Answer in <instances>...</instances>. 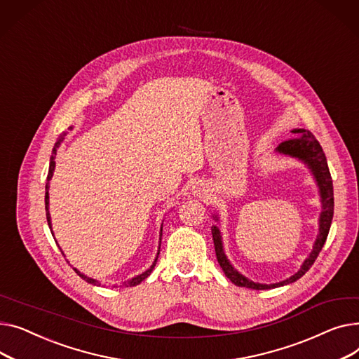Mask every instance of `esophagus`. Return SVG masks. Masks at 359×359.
<instances>
[{
    "instance_id": "esophagus-1",
    "label": "esophagus",
    "mask_w": 359,
    "mask_h": 359,
    "mask_svg": "<svg viewBox=\"0 0 359 359\" xmlns=\"http://www.w3.org/2000/svg\"><path fill=\"white\" fill-rule=\"evenodd\" d=\"M197 188V187H196ZM197 191H200V188H197Z\"/></svg>"
}]
</instances>
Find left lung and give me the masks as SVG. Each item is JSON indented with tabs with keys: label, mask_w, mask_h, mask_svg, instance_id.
<instances>
[{
	"label": "left lung",
	"mask_w": 359,
	"mask_h": 359,
	"mask_svg": "<svg viewBox=\"0 0 359 359\" xmlns=\"http://www.w3.org/2000/svg\"><path fill=\"white\" fill-rule=\"evenodd\" d=\"M291 132L294 135H297V136L280 143L278 147L276 149V152L280 154V155L290 156V158H294V159L303 162L310 170V172H311V175L316 181V185H318V188H319L322 212H320V216H319L318 238H316V241L313 243V249L309 254V257L304 259L300 269L296 273H294V276H291L287 280L280 281V283L261 284V283H255V281L246 278L243 273H241L233 265H231V262L227 259V257L224 254L220 229H219V226L215 224L212 227V235H213L217 261H219V264H220V266L224 272V276L238 287H246V288H252V290H268V288H277V287H283V285H287V284L297 281L311 268L316 258H318V255L320 254V250H322V248L326 242V238L329 235V229H330L332 219H333V205H334V203H333V184H332V177H330V172H329V166H327L325 152L322 149L320 143L316 140V137L309 130L294 129ZM213 219L216 222H219V215H215Z\"/></svg>",
	"instance_id": "left-lung-1"
}]
</instances>
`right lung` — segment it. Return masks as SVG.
Segmentation results:
<instances>
[{"label": "right lung", "instance_id": "right-lung-1", "mask_svg": "<svg viewBox=\"0 0 359 359\" xmlns=\"http://www.w3.org/2000/svg\"><path fill=\"white\" fill-rule=\"evenodd\" d=\"M72 128H69V130H71ZM65 136H67V133H62L60 136H59V139H57V142L55 143V146H53V151H52V156H50V163H49V172H48V182H46V194H45V208H46V219H48V224H49V229H50V231H52V235H53V230H52V220H50V213H49V181L52 180V177H53V172H55V158H56V152H57V147L60 146V143L63 142V139H65ZM163 224V223H162ZM161 239H162V226H161V231H159V248H158V254H156V257H155V261L152 262V265L147 268L144 272H142V273H139V276H136V277H133V278H130V280H128V281H124L123 283V285H130V287H135V285H137V284H140L144 278H147L151 276V272H152V269L155 268V265H156V261H158V255H159V249H161ZM62 252V250H60ZM63 254V252H62ZM63 257H65V254H63ZM75 269V272L78 273V276L82 278V280H86L87 283H90V284H93V285H101V283L100 281H97V280H94V278H90V277H87L86 273H82L81 271H78L76 268H74Z\"/></svg>", "mask_w": 359, "mask_h": 359}]
</instances>
